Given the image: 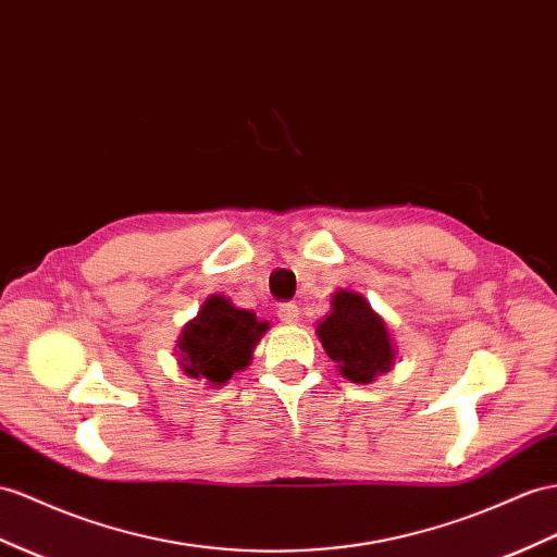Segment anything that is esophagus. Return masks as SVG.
<instances>
[{
    "instance_id": "34e87169",
    "label": "esophagus",
    "mask_w": 557,
    "mask_h": 557,
    "mask_svg": "<svg viewBox=\"0 0 557 557\" xmlns=\"http://www.w3.org/2000/svg\"><path fill=\"white\" fill-rule=\"evenodd\" d=\"M277 318L284 322V324H296L298 318H301V310H298L296 304H282L277 308Z\"/></svg>"
}]
</instances>
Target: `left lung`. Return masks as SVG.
Returning a JSON list of instances; mask_svg holds the SVG:
<instances>
[{"label":"left lung","mask_w":557,"mask_h":557,"mask_svg":"<svg viewBox=\"0 0 557 557\" xmlns=\"http://www.w3.org/2000/svg\"><path fill=\"white\" fill-rule=\"evenodd\" d=\"M318 336L341 376L352 383L367 386L395 362L386 322L355 292L338 289L332 296V312L318 324Z\"/></svg>","instance_id":"left-lung-1"}]
</instances>
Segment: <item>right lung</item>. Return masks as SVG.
I'll return each mask as SVG.
<instances>
[{"label":"right lung","instance_id":"right-lung-1","mask_svg":"<svg viewBox=\"0 0 557 557\" xmlns=\"http://www.w3.org/2000/svg\"><path fill=\"white\" fill-rule=\"evenodd\" d=\"M268 332V322L253 310H242L221 294L209 296L197 318L183 326L178 338L181 369L211 386H225L239 369L251 362V352Z\"/></svg>","mask_w":557,"mask_h":557}]
</instances>
